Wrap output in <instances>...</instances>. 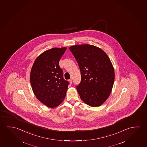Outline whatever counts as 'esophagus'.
<instances>
[{
	"mask_svg": "<svg viewBox=\"0 0 147 147\" xmlns=\"http://www.w3.org/2000/svg\"><path fill=\"white\" fill-rule=\"evenodd\" d=\"M69 82H70V84H72V83H73L72 79H70V80H69Z\"/></svg>",
	"mask_w": 147,
	"mask_h": 147,
	"instance_id": "1",
	"label": "esophagus"
}]
</instances>
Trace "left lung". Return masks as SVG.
I'll use <instances>...</instances> for the list:
<instances>
[{
	"label": "left lung",
	"instance_id": "1",
	"mask_svg": "<svg viewBox=\"0 0 147 147\" xmlns=\"http://www.w3.org/2000/svg\"><path fill=\"white\" fill-rule=\"evenodd\" d=\"M81 72L76 86L82 100L92 107L103 104L111 94L115 80L113 66L103 50L88 44L71 46Z\"/></svg>",
	"mask_w": 147,
	"mask_h": 147
}]
</instances>
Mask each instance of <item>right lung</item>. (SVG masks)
I'll return each mask as SVG.
<instances>
[{
    "instance_id": "obj_1",
    "label": "right lung",
    "mask_w": 147,
    "mask_h": 147,
    "mask_svg": "<svg viewBox=\"0 0 147 147\" xmlns=\"http://www.w3.org/2000/svg\"><path fill=\"white\" fill-rule=\"evenodd\" d=\"M67 48H53L40 55L32 67L30 80L37 99L54 108L63 101L69 82L63 79L59 61Z\"/></svg>"
}]
</instances>
